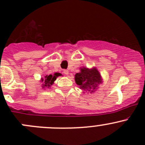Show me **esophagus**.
<instances>
[{
  "mask_svg": "<svg viewBox=\"0 0 145 145\" xmlns=\"http://www.w3.org/2000/svg\"><path fill=\"white\" fill-rule=\"evenodd\" d=\"M63 73H64V74H65V75H68V74H69V71H68V70H64Z\"/></svg>",
  "mask_w": 145,
  "mask_h": 145,
  "instance_id": "34e87169",
  "label": "esophagus"
}]
</instances>
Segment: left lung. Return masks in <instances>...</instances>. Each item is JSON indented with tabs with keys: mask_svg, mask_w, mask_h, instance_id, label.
I'll return each mask as SVG.
<instances>
[{
	"mask_svg": "<svg viewBox=\"0 0 145 145\" xmlns=\"http://www.w3.org/2000/svg\"><path fill=\"white\" fill-rule=\"evenodd\" d=\"M75 82L83 93L88 92L93 93L99 88V85L102 83L103 80L100 73L96 67L88 68L80 67V72L75 74Z\"/></svg>",
	"mask_w": 145,
	"mask_h": 145,
	"instance_id": "8db88e82",
	"label": "left lung"
}]
</instances>
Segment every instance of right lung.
<instances>
[{
	"label": "right lung",
	"mask_w": 145,
	"mask_h": 145,
	"mask_svg": "<svg viewBox=\"0 0 145 145\" xmlns=\"http://www.w3.org/2000/svg\"><path fill=\"white\" fill-rule=\"evenodd\" d=\"M60 76H62L60 73H55L53 75L50 74V75L45 76L44 78H41V79L40 80V81L42 83V88H50L51 86H52L55 80L57 79V78Z\"/></svg>",
	"instance_id": "right-lung-1"
}]
</instances>
